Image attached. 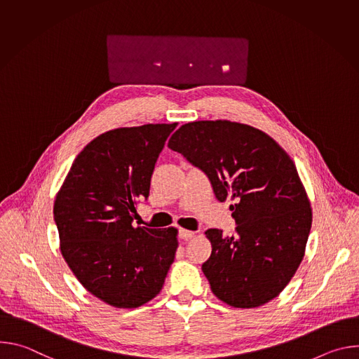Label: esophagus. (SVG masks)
Returning <instances> with one entry per match:
<instances>
[{
  "mask_svg": "<svg viewBox=\"0 0 359 359\" xmlns=\"http://www.w3.org/2000/svg\"><path fill=\"white\" fill-rule=\"evenodd\" d=\"M194 231H190V230H186V229H180L179 230V237L182 238V240H190V238H193L194 237Z\"/></svg>",
  "mask_w": 359,
  "mask_h": 359,
  "instance_id": "34e87169",
  "label": "esophagus"
}]
</instances>
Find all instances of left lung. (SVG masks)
I'll return each instance as SVG.
<instances>
[{
	"mask_svg": "<svg viewBox=\"0 0 359 359\" xmlns=\"http://www.w3.org/2000/svg\"><path fill=\"white\" fill-rule=\"evenodd\" d=\"M168 146L209 176L219 201H234L237 234L204 233L212 255L201 270L213 294L244 310L276 298L304 259L313 223L288 153L266 132L224 119L184 123Z\"/></svg>",
	"mask_w": 359,
	"mask_h": 359,
	"instance_id": "obj_1",
	"label": "left lung"
}]
</instances>
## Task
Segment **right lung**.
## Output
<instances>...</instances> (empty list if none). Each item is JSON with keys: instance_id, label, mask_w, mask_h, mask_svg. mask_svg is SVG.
Masks as SVG:
<instances>
[{"instance_id": "1", "label": "right lung", "mask_w": 359, "mask_h": 359, "mask_svg": "<svg viewBox=\"0 0 359 359\" xmlns=\"http://www.w3.org/2000/svg\"><path fill=\"white\" fill-rule=\"evenodd\" d=\"M177 123L108 130L74 161L55 203L60 250L78 281L115 309L155 298L175 262L177 229L133 226L137 204Z\"/></svg>"}]
</instances>
